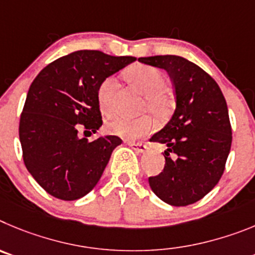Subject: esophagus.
Wrapping results in <instances>:
<instances>
[{
  "instance_id": "34e87169",
  "label": "esophagus",
  "mask_w": 255,
  "mask_h": 255,
  "mask_svg": "<svg viewBox=\"0 0 255 255\" xmlns=\"http://www.w3.org/2000/svg\"><path fill=\"white\" fill-rule=\"evenodd\" d=\"M126 143L128 144V146H130V147L133 148L134 151H137V152L142 153L144 152V151L147 150V146L144 143H142V142H133V141H127Z\"/></svg>"
}]
</instances>
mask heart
Segmentation results:
<instances>
[{"mask_svg": "<svg viewBox=\"0 0 255 255\" xmlns=\"http://www.w3.org/2000/svg\"><path fill=\"white\" fill-rule=\"evenodd\" d=\"M125 77L137 90L144 95L142 111L150 112L156 118L165 119L169 117L174 107L173 94L165 86L166 79L159 68L146 65H133L127 68ZM116 80L107 77L98 88V104L100 111L109 114L114 108V91ZM155 126L152 117L148 114L138 118H128L125 116H113L107 119L104 128L109 134L137 138L151 132Z\"/></svg>", "mask_w": 255, "mask_h": 255, "instance_id": "heart-1", "label": "heart"}]
</instances>
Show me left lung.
Masks as SVG:
<instances>
[{"instance_id":"obj_1","label":"left lung","mask_w":255,"mask_h":255,"mask_svg":"<svg viewBox=\"0 0 255 255\" xmlns=\"http://www.w3.org/2000/svg\"><path fill=\"white\" fill-rule=\"evenodd\" d=\"M138 61L169 73L176 103L170 121L150 139L167 148L164 170L150 176L148 183L167 205H192L211 192L224 174L233 141L226 100L217 82L183 57L167 54Z\"/></svg>"}]
</instances>
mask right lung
Wrapping results in <instances>:
<instances>
[{
	"instance_id": "1",
	"label": "right lung",
	"mask_w": 255,
	"mask_h": 255,
	"mask_svg": "<svg viewBox=\"0 0 255 255\" xmlns=\"http://www.w3.org/2000/svg\"><path fill=\"white\" fill-rule=\"evenodd\" d=\"M136 61L100 50H77L43 68L31 82L20 117L19 136L27 171L50 196L75 201L98 184L117 136L79 138L103 125L98 88L103 80Z\"/></svg>"
}]
</instances>
